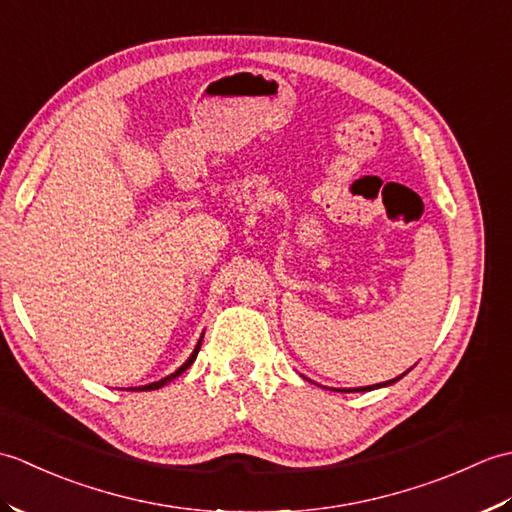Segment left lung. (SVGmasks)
I'll return each instance as SVG.
<instances>
[{"label": "left lung", "mask_w": 512, "mask_h": 512, "mask_svg": "<svg viewBox=\"0 0 512 512\" xmlns=\"http://www.w3.org/2000/svg\"><path fill=\"white\" fill-rule=\"evenodd\" d=\"M405 374H409V369H407ZM405 374H400L398 378H391V380H387V383H378V385H369V387H356V389H336V391H343V394H345V391H372V389H378V387H387V385L398 383V380L405 376Z\"/></svg>", "instance_id": "1"}]
</instances>
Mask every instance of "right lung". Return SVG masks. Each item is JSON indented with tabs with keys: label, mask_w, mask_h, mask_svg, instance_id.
<instances>
[{
	"label": "right lung",
	"mask_w": 512,
	"mask_h": 512,
	"mask_svg": "<svg viewBox=\"0 0 512 512\" xmlns=\"http://www.w3.org/2000/svg\"><path fill=\"white\" fill-rule=\"evenodd\" d=\"M202 339H204V334L200 336V341H198V345H195V350L191 352V356L187 358V361H184L178 369H176V372H173V374H169V376H165V378H160V380H156V383H149V385H143V387H132V389H129V391H151V389H160V387H165L167 383H171V380L173 378H178L182 372H187V369L191 367V363L195 361V356H198V352H200V345H202Z\"/></svg>",
	"instance_id": "obj_1"
}]
</instances>
